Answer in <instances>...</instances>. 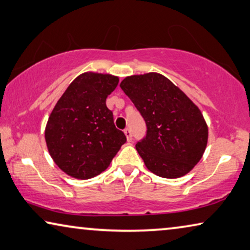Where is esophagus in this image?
Here are the masks:
<instances>
[{
	"label": "esophagus",
	"mask_w": 250,
	"mask_h": 250,
	"mask_svg": "<svg viewBox=\"0 0 250 250\" xmlns=\"http://www.w3.org/2000/svg\"><path fill=\"white\" fill-rule=\"evenodd\" d=\"M124 133H125V135H126V138H127V141H128V142L132 141V137H133V135H132V130H130L129 128H126V129L124 130Z\"/></svg>",
	"instance_id": "1"
}]
</instances>
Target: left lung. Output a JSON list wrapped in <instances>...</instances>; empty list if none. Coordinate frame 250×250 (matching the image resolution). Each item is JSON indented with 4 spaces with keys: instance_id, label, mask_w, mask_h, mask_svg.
Segmentation results:
<instances>
[{
    "instance_id": "left-lung-1",
    "label": "left lung",
    "mask_w": 250,
    "mask_h": 250,
    "mask_svg": "<svg viewBox=\"0 0 250 250\" xmlns=\"http://www.w3.org/2000/svg\"><path fill=\"white\" fill-rule=\"evenodd\" d=\"M120 86L146 124V135L135 146L146 167L167 179L189 173L208 142V126L200 109L156 72L126 77Z\"/></svg>"
}]
</instances>
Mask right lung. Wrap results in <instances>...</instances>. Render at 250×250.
Listing matches in <instances>:
<instances>
[{
    "label": "right lung",
    "mask_w": 250,
    "mask_h": 250,
    "mask_svg": "<svg viewBox=\"0 0 250 250\" xmlns=\"http://www.w3.org/2000/svg\"><path fill=\"white\" fill-rule=\"evenodd\" d=\"M118 77L85 72L72 82L56 104L45 126L50 155L64 173L87 180L101 174L126 142L114 124L106 98Z\"/></svg>",
    "instance_id": "right-lung-1"
}]
</instances>
